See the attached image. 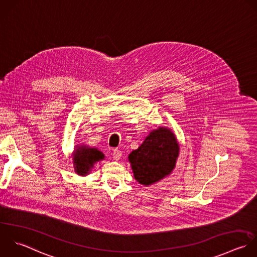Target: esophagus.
<instances>
[{"mask_svg":"<svg viewBox=\"0 0 257 257\" xmlns=\"http://www.w3.org/2000/svg\"><path fill=\"white\" fill-rule=\"evenodd\" d=\"M112 155H113V158L115 160H119L121 158V156H122V152L120 150H118V149H114L113 152H112Z\"/></svg>","mask_w":257,"mask_h":257,"instance_id":"esophagus-1","label":"esophagus"}]
</instances>
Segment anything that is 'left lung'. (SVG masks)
Listing matches in <instances>:
<instances>
[{"mask_svg": "<svg viewBox=\"0 0 257 257\" xmlns=\"http://www.w3.org/2000/svg\"><path fill=\"white\" fill-rule=\"evenodd\" d=\"M179 142L170 128L159 126L128 155L134 178L149 186L169 176L179 156Z\"/></svg>", "mask_w": 257, "mask_h": 257, "instance_id": "1", "label": "left lung"}]
</instances>
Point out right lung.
I'll list each match as a JSON object with an SVG mask.
<instances>
[{
    "mask_svg": "<svg viewBox=\"0 0 257 257\" xmlns=\"http://www.w3.org/2000/svg\"><path fill=\"white\" fill-rule=\"evenodd\" d=\"M72 156L74 171L80 176H86L90 174L94 165L97 162L104 160L105 158L103 152L97 148L84 144L75 145Z\"/></svg>",
    "mask_w": 257,
    "mask_h": 257,
    "instance_id": "right-lung-1",
    "label": "right lung"
}]
</instances>
